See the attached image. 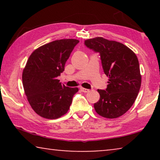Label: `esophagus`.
I'll return each mask as SVG.
<instances>
[{"label":"esophagus","mask_w":160,"mask_h":160,"mask_svg":"<svg viewBox=\"0 0 160 160\" xmlns=\"http://www.w3.org/2000/svg\"><path fill=\"white\" fill-rule=\"evenodd\" d=\"M80 89H81V91L82 92H84V93H87V92H89V90L88 89L83 88V87H81Z\"/></svg>","instance_id":"obj_1"}]
</instances>
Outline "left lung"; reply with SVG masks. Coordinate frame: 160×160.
<instances>
[{"mask_svg":"<svg viewBox=\"0 0 160 160\" xmlns=\"http://www.w3.org/2000/svg\"><path fill=\"white\" fill-rule=\"evenodd\" d=\"M84 45L100 54L102 69L109 78L106 90L98 89L100 98L94 104L95 111L108 119L119 117L131 108L141 88L137 56L123 43L101 37L87 39Z\"/></svg>","mask_w":160,"mask_h":160,"instance_id":"1","label":"left lung"}]
</instances>
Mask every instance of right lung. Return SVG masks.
I'll list each match as a JSON object with an SVG mask.
<instances>
[{"instance_id": "right-lung-1", "label": "right lung", "mask_w": 160, "mask_h": 160, "mask_svg": "<svg viewBox=\"0 0 160 160\" xmlns=\"http://www.w3.org/2000/svg\"><path fill=\"white\" fill-rule=\"evenodd\" d=\"M76 39H61L38 48L31 54L22 73L25 95L35 112L46 119H54L69 110L77 87L61 84L58 76L76 45Z\"/></svg>"}]
</instances>
